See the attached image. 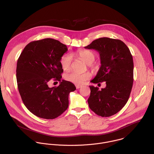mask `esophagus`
<instances>
[{"instance_id": "1", "label": "esophagus", "mask_w": 154, "mask_h": 154, "mask_svg": "<svg viewBox=\"0 0 154 154\" xmlns=\"http://www.w3.org/2000/svg\"><path fill=\"white\" fill-rule=\"evenodd\" d=\"M82 86L81 85H76V89H79L80 88H81Z\"/></svg>"}]
</instances>
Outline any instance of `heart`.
<instances>
[{
    "label": "heart",
    "instance_id": "heart-1",
    "mask_svg": "<svg viewBox=\"0 0 154 154\" xmlns=\"http://www.w3.org/2000/svg\"><path fill=\"white\" fill-rule=\"evenodd\" d=\"M78 57L88 66L92 68L94 66L92 64L95 59V53L89 50L83 49L80 50L76 53ZM72 62V55L70 53L65 54L60 59V65L65 71H68L70 69ZM91 77L90 72H85L79 73L75 72L68 73L65 75V79L67 81L78 85L83 84L85 81Z\"/></svg>",
    "mask_w": 154,
    "mask_h": 154
}]
</instances>
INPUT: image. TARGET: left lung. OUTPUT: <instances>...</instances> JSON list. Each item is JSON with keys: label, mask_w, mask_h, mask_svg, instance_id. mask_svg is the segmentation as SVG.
Listing matches in <instances>:
<instances>
[{"label": "left lung", "mask_w": 154, "mask_h": 154, "mask_svg": "<svg viewBox=\"0 0 154 154\" xmlns=\"http://www.w3.org/2000/svg\"><path fill=\"white\" fill-rule=\"evenodd\" d=\"M85 48L96 50L100 56L101 66L91 82L106 84L101 90L89 86V107L100 116L110 117L122 110L129 100L133 82L132 54L122 41L108 37L95 40Z\"/></svg>", "instance_id": "left-lung-1"}]
</instances>
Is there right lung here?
I'll use <instances>...</instances> for the list:
<instances>
[{
	"label": "right lung",
	"mask_w": 154,
	"mask_h": 154,
	"mask_svg": "<svg viewBox=\"0 0 154 154\" xmlns=\"http://www.w3.org/2000/svg\"><path fill=\"white\" fill-rule=\"evenodd\" d=\"M67 51L66 45L59 41L44 38L27 44L18 59L19 92L27 109L37 117L56 119L69 106V94L76 87L69 81H61L60 59ZM52 78L60 82L58 87H48Z\"/></svg>",
	"instance_id": "1"
}]
</instances>
